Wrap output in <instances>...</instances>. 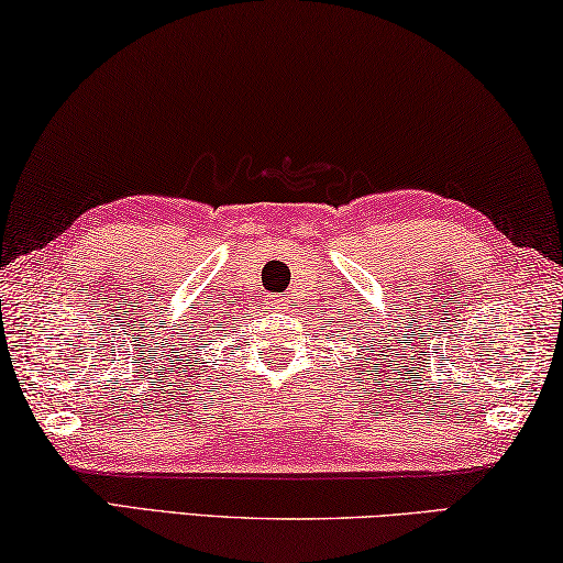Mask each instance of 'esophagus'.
<instances>
[{"mask_svg": "<svg viewBox=\"0 0 563 563\" xmlns=\"http://www.w3.org/2000/svg\"><path fill=\"white\" fill-rule=\"evenodd\" d=\"M269 303H272V307H274L276 311H282L284 307H287V301H284V297H274Z\"/></svg>", "mask_w": 563, "mask_h": 563, "instance_id": "1", "label": "esophagus"}]
</instances>
